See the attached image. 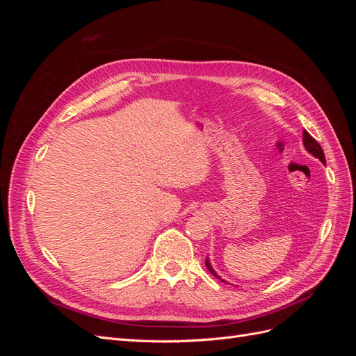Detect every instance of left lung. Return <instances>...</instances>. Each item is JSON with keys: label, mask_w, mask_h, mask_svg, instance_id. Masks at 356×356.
<instances>
[{"label": "left lung", "mask_w": 356, "mask_h": 356, "mask_svg": "<svg viewBox=\"0 0 356 356\" xmlns=\"http://www.w3.org/2000/svg\"><path fill=\"white\" fill-rule=\"evenodd\" d=\"M303 143H305V147H306V149L307 152L310 153V154H314L315 157H318L322 163H325V154H324V149H322V147L316 143V139L315 138H312L310 135H309V132L307 131H303ZM207 267H208V270L215 276V277H218L220 279V276L213 272V268L211 267V263H209V260H207ZM222 281V279H221Z\"/></svg>", "instance_id": "left-lung-1"}]
</instances>
